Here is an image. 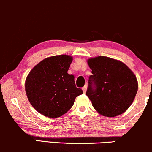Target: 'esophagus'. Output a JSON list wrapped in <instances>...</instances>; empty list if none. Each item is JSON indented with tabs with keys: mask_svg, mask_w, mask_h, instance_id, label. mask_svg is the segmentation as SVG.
Instances as JSON below:
<instances>
[{
	"mask_svg": "<svg viewBox=\"0 0 152 152\" xmlns=\"http://www.w3.org/2000/svg\"><path fill=\"white\" fill-rule=\"evenodd\" d=\"M82 89H83V93H86V90H87V85H86V84L85 85V86L83 87V88H82Z\"/></svg>",
	"mask_w": 152,
	"mask_h": 152,
	"instance_id": "esophagus-1",
	"label": "esophagus"
}]
</instances>
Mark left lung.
<instances>
[{
	"mask_svg": "<svg viewBox=\"0 0 152 152\" xmlns=\"http://www.w3.org/2000/svg\"><path fill=\"white\" fill-rule=\"evenodd\" d=\"M91 69L86 96L99 114L114 117L124 113L135 99L138 81L126 64L106 56L87 60ZM95 89L92 86L93 82Z\"/></svg>",
	"mask_w": 152,
	"mask_h": 152,
	"instance_id": "left-lung-1",
	"label": "left lung"
}]
</instances>
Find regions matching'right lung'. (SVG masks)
<instances>
[{
  "instance_id": "1",
  "label": "right lung",
  "mask_w": 152,
  "mask_h": 152,
  "mask_svg": "<svg viewBox=\"0 0 152 152\" xmlns=\"http://www.w3.org/2000/svg\"><path fill=\"white\" fill-rule=\"evenodd\" d=\"M72 61L71 56L64 54L48 57L35 66L26 77L28 99L44 116L60 117L83 94L81 88H76L74 75L67 73Z\"/></svg>"
}]
</instances>
